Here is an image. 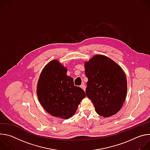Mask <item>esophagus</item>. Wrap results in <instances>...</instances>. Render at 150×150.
I'll use <instances>...</instances> for the list:
<instances>
[{
    "label": "esophagus",
    "mask_w": 150,
    "mask_h": 150,
    "mask_svg": "<svg viewBox=\"0 0 150 150\" xmlns=\"http://www.w3.org/2000/svg\"><path fill=\"white\" fill-rule=\"evenodd\" d=\"M80 87L84 91H85V90H86V86H85V85L84 84V83H82V84H81V86H80Z\"/></svg>",
    "instance_id": "esophagus-1"
}]
</instances>
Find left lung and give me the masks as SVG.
Segmentation results:
<instances>
[{"mask_svg": "<svg viewBox=\"0 0 150 150\" xmlns=\"http://www.w3.org/2000/svg\"><path fill=\"white\" fill-rule=\"evenodd\" d=\"M88 78L87 96L101 116L110 117L122 108L127 93L124 71L116 63L104 55L97 54L85 63Z\"/></svg>", "mask_w": 150, "mask_h": 150, "instance_id": "left-lung-1", "label": "left lung"}]
</instances>
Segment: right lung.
<instances>
[{"label": "right lung", "instance_id": "obj_1", "mask_svg": "<svg viewBox=\"0 0 150 150\" xmlns=\"http://www.w3.org/2000/svg\"><path fill=\"white\" fill-rule=\"evenodd\" d=\"M67 69L57 60L50 61L42 70L37 83L38 100L45 110L54 117H71L86 96L67 75Z\"/></svg>", "mask_w": 150, "mask_h": 150}]
</instances>
